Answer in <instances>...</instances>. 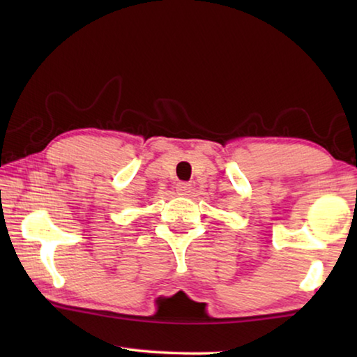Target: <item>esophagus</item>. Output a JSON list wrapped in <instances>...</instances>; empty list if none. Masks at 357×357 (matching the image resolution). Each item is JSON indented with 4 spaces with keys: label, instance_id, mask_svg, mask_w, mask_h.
I'll use <instances>...</instances> for the list:
<instances>
[{
    "label": "esophagus",
    "instance_id": "34e87169",
    "mask_svg": "<svg viewBox=\"0 0 357 357\" xmlns=\"http://www.w3.org/2000/svg\"><path fill=\"white\" fill-rule=\"evenodd\" d=\"M192 190V185L189 183H178L176 184V192L179 195H189Z\"/></svg>",
    "mask_w": 357,
    "mask_h": 357
}]
</instances>
